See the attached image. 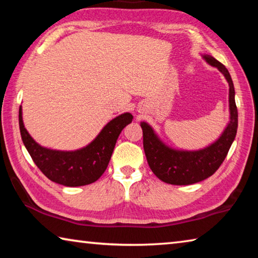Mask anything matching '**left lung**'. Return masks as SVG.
I'll list each match as a JSON object with an SVG mask.
<instances>
[{
  "label": "left lung",
  "instance_id": "1",
  "mask_svg": "<svg viewBox=\"0 0 258 258\" xmlns=\"http://www.w3.org/2000/svg\"><path fill=\"white\" fill-rule=\"evenodd\" d=\"M204 59L216 67L229 83L230 123L216 142L198 151H178L165 146L149 125L141 123L143 132V149L151 171L163 182L174 185L194 184L212 176L228 155L237 134L238 109L234 100V86L228 69L212 55Z\"/></svg>",
  "mask_w": 258,
  "mask_h": 258
}]
</instances>
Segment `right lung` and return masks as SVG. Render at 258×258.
Instances as JSON below:
<instances>
[{
    "instance_id": "obj_1",
    "label": "right lung",
    "mask_w": 258,
    "mask_h": 258,
    "mask_svg": "<svg viewBox=\"0 0 258 258\" xmlns=\"http://www.w3.org/2000/svg\"><path fill=\"white\" fill-rule=\"evenodd\" d=\"M21 106L19 108V128L23 142L41 172L59 184L81 186L98 180L107 169L113 148L119 134L133 119L130 112L123 113L104 126L89 146L76 151H56L41 147L26 131Z\"/></svg>"
}]
</instances>
